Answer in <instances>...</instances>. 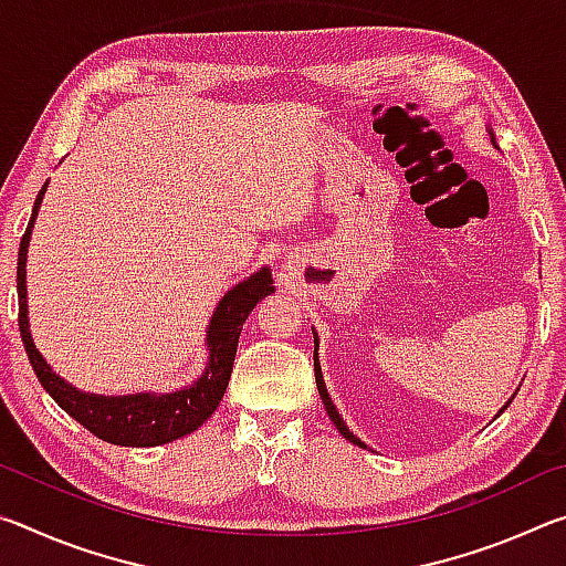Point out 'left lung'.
<instances>
[{"label":"left lung","instance_id":"obj_1","mask_svg":"<svg viewBox=\"0 0 566 566\" xmlns=\"http://www.w3.org/2000/svg\"><path fill=\"white\" fill-rule=\"evenodd\" d=\"M490 134H492V129H490ZM492 142H494V134H492ZM496 145V142H494ZM314 332V329H312ZM314 344H317V332H314ZM314 377H317V389H319V397H322V401H324V409H327V415H329V419L334 421V427L339 429V434L344 437V439H349L352 444H357V447H364L367 449V444L361 442V439H357L354 437L352 432H349V427L344 424V419L339 417V411H337V407H334V401L329 399V391H327V385H324V377H322V367H319V359H317V349H314ZM514 399V397H512ZM512 399L506 401L504 407H510L512 405ZM504 407H502V411H504Z\"/></svg>","mask_w":566,"mask_h":566}]
</instances>
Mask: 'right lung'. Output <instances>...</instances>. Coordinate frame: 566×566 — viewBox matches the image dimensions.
I'll return each instance as SVG.
<instances>
[{
  "label": "right lung",
  "mask_w": 566,
  "mask_h": 566,
  "mask_svg": "<svg viewBox=\"0 0 566 566\" xmlns=\"http://www.w3.org/2000/svg\"><path fill=\"white\" fill-rule=\"evenodd\" d=\"M46 185L36 195L32 209V219L27 224V232L19 242V260H17V294H19V332L27 349V357L32 361V369L42 387L50 391V397L60 405L66 415L80 421L84 429H90L102 442L119 444V447H159L175 439L191 434L197 427L214 415V409L222 401L229 377H232L237 342L242 334L244 319L260 304L266 294L274 292L270 266H262L249 280L232 286L222 302L217 304L214 317L209 319L207 329V347L209 361L195 385L169 391V395H157V391H139V395L127 397H104L80 391L52 371L50 364L44 361L40 349L34 347L30 334V317H27V247L32 239V227L36 212H40Z\"/></svg>",
  "instance_id": "1"
}]
</instances>
